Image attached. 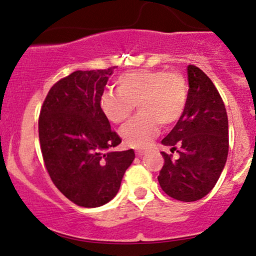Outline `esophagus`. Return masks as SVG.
Listing matches in <instances>:
<instances>
[{
  "mask_svg": "<svg viewBox=\"0 0 256 256\" xmlns=\"http://www.w3.org/2000/svg\"><path fill=\"white\" fill-rule=\"evenodd\" d=\"M136 155H138V156L145 155V151H144V150H138V151H136Z\"/></svg>",
  "mask_w": 256,
  "mask_h": 256,
  "instance_id": "34e87169",
  "label": "esophagus"
}]
</instances>
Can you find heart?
Listing matches in <instances>:
<instances>
[{
    "instance_id": "obj_1",
    "label": "heart",
    "mask_w": 256,
    "mask_h": 256,
    "mask_svg": "<svg viewBox=\"0 0 256 256\" xmlns=\"http://www.w3.org/2000/svg\"><path fill=\"white\" fill-rule=\"evenodd\" d=\"M118 91L101 95L100 108L112 124H121L138 104L140 114L122 126L124 142L135 148H148L162 126H172L185 111L188 86L180 74L164 70H135L118 76Z\"/></svg>"
}]
</instances>
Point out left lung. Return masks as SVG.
<instances>
[{
	"instance_id": "left-lung-1",
	"label": "left lung",
	"mask_w": 256,
	"mask_h": 256,
	"mask_svg": "<svg viewBox=\"0 0 256 256\" xmlns=\"http://www.w3.org/2000/svg\"><path fill=\"white\" fill-rule=\"evenodd\" d=\"M188 81L185 111L161 141L178 158L161 154L165 162L158 180L168 196L190 202L209 194L219 180L229 151V124L212 81L194 65L188 66Z\"/></svg>"
}]
</instances>
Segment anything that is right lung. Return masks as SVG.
Segmentation results:
<instances>
[{
  "mask_svg": "<svg viewBox=\"0 0 256 256\" xmlns=\"http://www.w3.org/2000/svg\"><path fill=\"white\" fill-rule=\"evenodd\" d=\"M115 68L75 71L62 78L48 91L40 112V145L47 172L78 206L98 208L112 200L135 158L132 148L112 150L121 138L100 108Z\"/></svg>",
  "mask_w": 256,
  "mask_h": 256,
  "instance_id": "add662e5",
  "label": "right lung"
}]
</instances>
